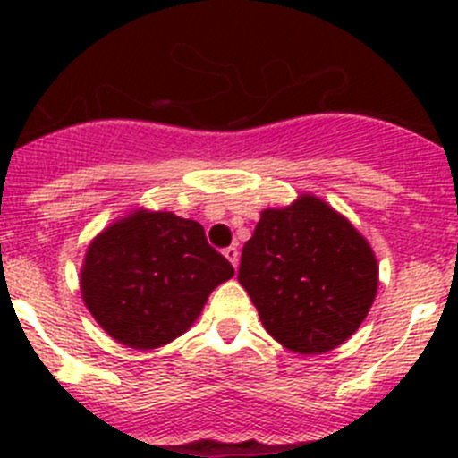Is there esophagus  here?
Wrapping results in <instances>:
<instances>
[{
    "label": "esophagus",
    "instance_id": "1",
    "mask_svg": "<svg viewBox=\"0 0 458 458\" xmlns=\"http://www.w3.org/2000/svg\"><path fill=\"white\" fill-rule=\"evenodd\" d=\"M224 255H225V259H228L230 263H233L234 267L239 266V250H237V248H234V246L225 248V250H224Z\"/></svg>",
    "mask_w": 458,
    "mask_h": 458
}]
</instances>
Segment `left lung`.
I'll return each instance as SVG.
<instances>
[{"label":"left lung","instance_id":"left-lung-1","mask_svg":"<svg viewBox=\"0 0 458 458\" xmlns=\"http://www.w3.org/2000/svg\"><path fill=\"white\" fill-rule=\"evenodd\" d=\"M239 284L284 348L323 354L348 341L370 312L378 263L368 239L315 195L261 210Z\"/></svg>","mask_w":458,"mask_h":458}]
</instances>
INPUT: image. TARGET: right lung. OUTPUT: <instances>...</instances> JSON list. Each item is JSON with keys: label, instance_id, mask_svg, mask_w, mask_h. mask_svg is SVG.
I'll return each instance as SVG.
<instances>
[{"label": "right lung", "instance_id": "1", "mask_svg": "<svg viewBox=\"0 0 458 458\" xmlns=\"http://www.w3.org/2000/svg\"><path fill=\"white\" fill-rule=\"evenodd\" d=\"M233 275L201 224L137 208L92 239L80 288L88 312L114 341L155 350L182 336Z\"/></svg>", "mask_w": 458, "mask_h": 458}]
</instances>
